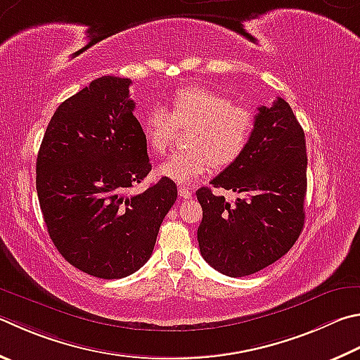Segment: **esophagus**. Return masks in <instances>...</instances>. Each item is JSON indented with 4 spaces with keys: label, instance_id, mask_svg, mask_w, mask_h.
I'll use <instances>...</instances> for the list:
<instances>
[{
    "label": "esophagus",
    "instance_id": "esophagus-1",
    "mask_svg": "<svg viewBox=\"0 0 360 360\" xmlns=\"http://www.w3.org/2000/svg\"><path fill=\"white\" fill-rule=\"evenodd\" d=\"M178 193L181 198H192V191H191V187H187V186H179Z\"/></svg>",
    "mask_w": 360,
    "mask_h": 360
}]
</instances>
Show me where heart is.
<instances>
[{"instance_id": "heart-1", "label": "heart", "mask_w": 360, "mask_h": 360, "mask_svg": "<svg viewBox=\"0 0 360 360\" xmlns=\"http://www.w3.org/2000/svg\"><path fill=\"white\" fill-rule=\"evenodd\" d=\"M257 117L250 107L238 105L230 97L205 86L178 88L169 101V112L155 105L143 120V135L155 154H165L176 126H192L187 149L160 163L158 173L187 184L211 172L238 162L250 145Z\"/></svg>"}]
</instances>
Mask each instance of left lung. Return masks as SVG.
<instances>
[{
    "instance_id": "left-lung-1",
    "label": "left lung",
    "mask_w": 360,
    "mask_h": 360,
    "mask_svg": "<svg viewBox=\"0 0 360 360\" xmlns=\"http://www.w3.org/2000/svg\"><path fill=\"white\" fill-rule=\"evenodd\" d=\"M250 145L212 187L240 193L228 202L201 187V257L228 277H244L276 263L304 228L307 195L305 135L288 102L259 107Z\"/></svg>"
}]
</instances>
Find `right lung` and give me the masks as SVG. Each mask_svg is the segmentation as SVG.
Wrapping results in <instances>:
<instances>
[{
  "label": "right lung",
  "instance_id": "obj_1",
  "mask_svg": "<svg viewBox=\"0 0 360 360\" xmlns=\"http://www.w3.org/2000/svg\"><path fill=\"white\" fill-rule=\"evenodd\" d=\"M130 78L105 75L51 116L36 162L45 225L64 259L99 278L127 277L151 258L178 198L168 178L129 195L151 172Z\"/></svg>",
  "mask_w": 360,
  "mask_h": 360
}]
</instances>
